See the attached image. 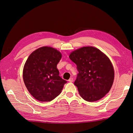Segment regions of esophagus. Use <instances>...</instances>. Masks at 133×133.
Masks as SVG:
<instances>
[{
	"instance_id": "34e87169",
	"label": "esophagus",
	"mask_w": 133,
	"mask_h": 133,
	"mask_svg": "<svg viewBox=\"0 0 133 133\" xmlns=\"http://www.w3.org/2000/svg\"><path fill=\"white\" fill-rule=\"evenodd\" d=\"M69 82H70V83H72L73 81H74V79H73L72 77H71L70 79L69 80Z\"/></svg>"
}]
</instances>
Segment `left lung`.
I'll return each instance as SVG.
<instances>
[{"label":"left lung","instance_id":"8db88e82","mask_svg":"<svg viewBox=\"0 0 133 133\" xmlns=\"http://www.w3.org/2000/svg\"><path fill=\"white\" fill-rule=\"evenodd\" d=\"M69 58L77 65L79 74L74 84L85 101L96 102L109 92L115 72L110 58L104 53L96 47L84 46L72 51Z\"/></svg>","mask_w":133,"mask_h":133}]
</instances>
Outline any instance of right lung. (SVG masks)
<instances>
[{
	"label": "right lung",
	"mask_w": 133,
	"mask_h": 133,
	"mask_svg": "<svg viewBox=\"0 0 133 133\" xmlns=\"http://www.w3.org/2000/svg\"><path fill=\"white\" fill-rule=\"evenodd\" d=\"M62 54L50 46L34 50L27 59L23 69V79L29 92L36 100L49 102L62 91L67 81L59 76L57 65Z\"/></svg>",
	"instance_id": "right-lung-1"
}]
</instances>
